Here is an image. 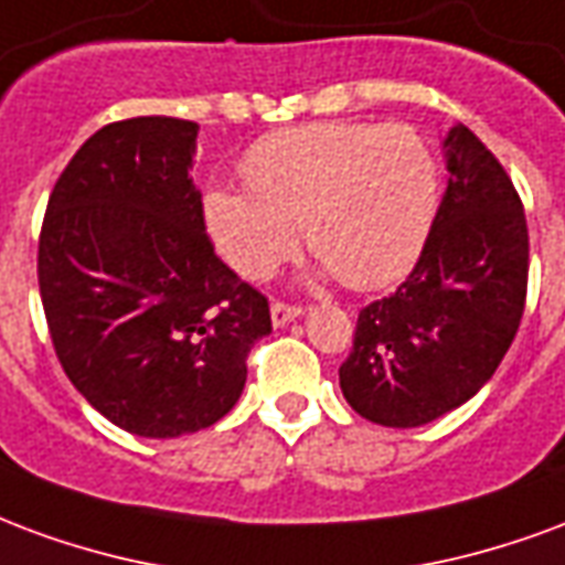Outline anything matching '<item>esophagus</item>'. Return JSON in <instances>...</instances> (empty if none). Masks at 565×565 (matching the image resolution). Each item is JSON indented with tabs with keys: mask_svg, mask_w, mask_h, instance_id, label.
<instances>
[{
	"mask_svg": "<svg viewBox=\"0 0 565 565\" xmlns=\"http://www.w3.org/2000/svg\"><path fill=\"white\" fill-rule=\"evenodd\" d=\"M300 307L298 303H282V300H277V303H270V322L277 324V328H282V324H288L291 319H298L300 316Z\"/></svg>",
	"mask_w": 565,
	"mask_h": 565,
	"instance_id": "esophagus-1",
	"label": "esophagus"
}]
</instances>
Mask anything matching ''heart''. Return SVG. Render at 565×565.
Returning <instances> with one entry per match:
<instances>
[{
	"mask_svg": "<svg viewBox=\"0 0 565 565\" xmlns=\"http://www.w3.org/2000/svg\"><path fill=\"white\" fill-rule=\"evenodd\" d=\"M241 174L249 192L210 189L204 220L222 258L246 279L270 277L300 225L343 286H391L415 265L439 204V164L409 122L291 126L255 141Z\"/></svg>",
	"mask_w": 565,
	"mask_h": 565,
	"instance_id": "heart-1",
	"label": "heart"
}]
</instances>
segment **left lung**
<instances>
[{
  "mask_svg": "<svg viewBox=\"0 0 565 565\" xmlns=\"http://www.w3.org/2000/svg\"><path fill=\"white\" fill-rule=\"evenodd\" d=\"M448 186L406 282L358 312L340 388L361 418L422 427L497 373L526 300L524 204L467 129L446 138Z\"/></svg>",
  "mask_w": 565,
  "mask_h": 565,
  "instance_id": "obj_1",
  "label": "left lung"
}]
</instances>
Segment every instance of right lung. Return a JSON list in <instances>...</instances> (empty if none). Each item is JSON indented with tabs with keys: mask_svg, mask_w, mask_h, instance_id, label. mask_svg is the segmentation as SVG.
I'll return each instance as SVG.
<instances>
[{
	"mask_svg": "<svg viewBox=\"0 0 565 565\" xmlns=\"http://www.w3.org/2000/svg\"><path fill=\"white\" fill-rule=\"evenodd\" d=\"M198 126L131 117L86 138L56 180L39 288L65 376L93 409L150 439L232 413L267 298L213 253L192 183Z\"/></svg>",
	"mask_w": 565,
	"mask_h": 565,
	"instance_id": "1",
	"label": "right lung"
}]
</instances>
